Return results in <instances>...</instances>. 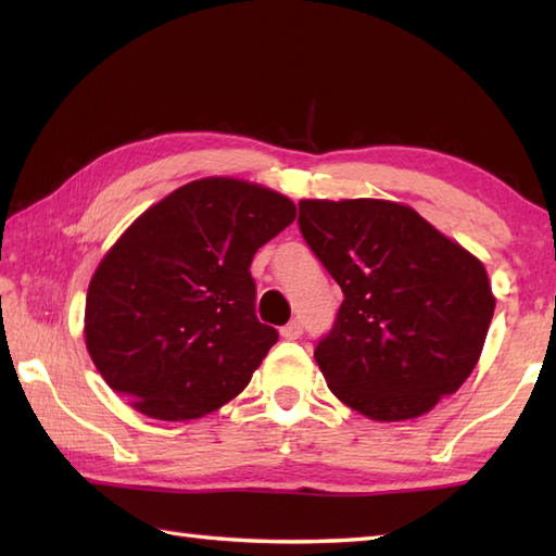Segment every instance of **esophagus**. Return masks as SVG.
Returning a JSON list of instances; mask_svg holds the SVG:
<instances>
[{
	"instance_id": "obj_1",
	"label": "esophagus",
	"mask_w": 556,
	"mask_h": 556,
	"mask_svg": "<svg viewBox=\"0 0 556 556\" xmlns=\"http://www.w3.org/2000/svg\"><path fill=\"white\" fill-rule=\"evenodd\" d=\"M301 334H303V325H301V320H291L289 325L281 327V337H285L287 341H296Z\"/></svg>"
}]
</instances>
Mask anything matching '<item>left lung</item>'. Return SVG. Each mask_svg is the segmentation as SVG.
Wrapping results in <instances>:
<instances>
[{
	"instance_id": "1",
	"label": "left lung",
	"mask_w": 556,
	"mask_h": 556,
	"mask_svg": "<svg viewBox=\"0 0 556 556\" xmlns=\"http://www.w3.org/2000/svg\"><path fill=\"white\" fill-rule=\"evenodd\" d=\"M299 227L344 291L315 361L372 420H408L473 372L494 315L488 271L408 205L301 200Z\"/></svg>"
}]
</instances>
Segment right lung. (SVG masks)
<instances>
[{
    "instance_id": "obj_1",
    "label": "right lung",
    "mask_w": 556,
    "mask_h": 556,
    "mask_svg": "<svg viewBox=\"0 0 556 556\" xmlns=\"http://www.w3.org/2000/svg\"><path fill=\"white\" fill-rule=\"evenodd\" d=\"M296 219L269 188L212 176L146 210L90 279L86 346L116 394L157 420L239 396L277 344L255 315L251 263Z\"/></svg>"
}]
</instances>
